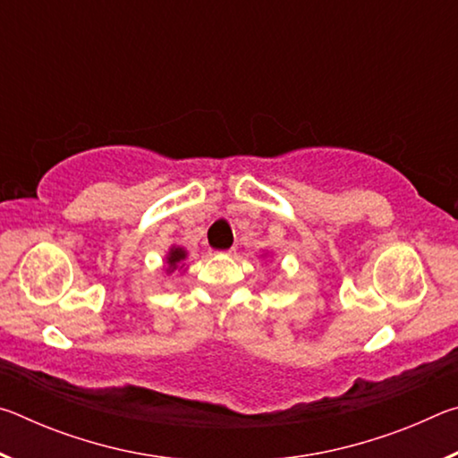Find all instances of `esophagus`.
<instances>
[{
	"mask_svg": "<svg viewBox=\"0 0 458 458\" xmlns=\"http://www.w3.org/2000/svg\"><path fill=\"white\" fill-rule=\"evenodd\" d=\"M228 257H232V254H236V248H230V250H226Z\"/></svg>",
	"mask_w": 458,
	"mask_h": 458,
	"instance_id": "34e87169",
	"label": "esophagus"
}]
</instances>
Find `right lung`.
I'll return each instance as SVG.
<instances>
[{
	"mask_svg": "<svg viewBox=\"0 0 458 458\" xmlns=\"http://www.w3.org/2000/svg\"><path fill=\"white\" fill-rule=\"evenodd\" d=\"M185 259H188V250H185L183 246H177L174 244L169 248L167 254H165V260H164V270L165 275H174V273H185Z\"/></svg>",
	"mask_w": 458,
	"mask_h": 458,
	"instance_id": "obj_1",
	"label": "right lung"
}]
</instances>
